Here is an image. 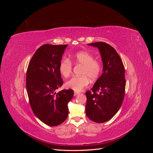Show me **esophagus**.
<instances>
[{
  "label": "esophagus",
  "instance_id": "1",
  "mask_svg": "<svg viewBox=\"0 0 153 153\" xmlns=\"http://www.w3.org/2000/svg\"><path fill=\"white\" fill-rule=\"evenodd\" d=\"M80 94V92H74V94H75V96H76V95H78V94Z\"/></svg>",
  "mask_w": 153,
  "mask_h": 153
}]
</instances>
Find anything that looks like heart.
Returning <instances> with one entry per match:
<instances>
[{
    "label": "heart",
    "mask_w": 153,
    "mask_h": 153,
    "mask_svg": "<svg viewBox=\"0 0 153 153\" xmlns=\"http://www.w3.org/2000/svg\"><path fill=\"white\" fill-rule=\"evenodd\" d=\"M73 61L76 65L82 66L80 71V76H73L66 83V86L69 89L75 91H80L89 84L90 79L94 81L99 78L102 66L98 60L94 59L91 53L82 51L73 56ZM59 71L65 78L70 76L72 73L73 64L70 60L64 58L60 62Z\"/></svg>",
    "instance_id": "1"
}]
</instances>
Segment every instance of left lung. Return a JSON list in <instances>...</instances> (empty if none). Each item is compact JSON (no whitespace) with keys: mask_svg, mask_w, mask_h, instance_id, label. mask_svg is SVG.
Listing matches in <instances>:
<instances>
[{"mask_svg":"<svg viewBox=\"0 0 153 153\" xmlns=\"http://www.w3.org/2000/svg\"><path fill=\"white\" fill-rule=\"evenodd\" d=\"M88 45L98 48L103 62V73L91 91L85 92V112L91 121H108L118 112L124 97L126 80L122 60L112 46L96 42Z\"/></svg>","mask_w":153,"mask_h":153,"instance_id":"obj_1","label":"left lung"}]
</instances>
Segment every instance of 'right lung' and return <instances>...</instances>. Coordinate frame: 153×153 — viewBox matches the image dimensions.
<instances>
[{"label": "right lung", "instance_id": "1", "mask_svg": "<svg viewBox=\"0 0 153 153\" xmlns=\"http://www.w3.org/2000/svg\"><path fill=\"white\" fill-rule=\"evenodd\" d=\"M68 45L46 44L36 51L26 74V88L31 108L40 121L50 126H56L67 119L68 103L72 89L56 90L63 84L59 71L62 55Z\"/></svg>", "mask_w": 153, "mask_h": 153}]
</instances>
